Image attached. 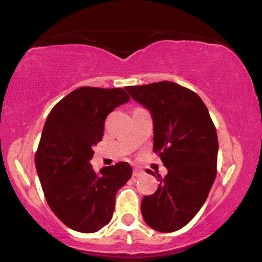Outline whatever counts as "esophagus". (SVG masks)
<instances>
[{
    "label": "esophagus",
    "mask_w": 262,
    "mask_h": 262,
    "mask_svg": "<svg viewBox=\"0 0 262 262\" xmlns=\"http://www.w3.org/2000/svg\"><path fill=\"white\" fill-rule=\"evenodd\" d=\"M142 174H143V171L139 168H135L134 169V177H141Z\"/></svg>",
    "instance_id": "esophagus-1"
}]
</instances>
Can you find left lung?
<instances>
[{
	"label": "left lung",
	"instance_id": "obj_1",
	"mask_svg": "<svg viewBox=\"0 0 262 262\" xmlns=\"http://www.w3.org/2000/svg\"><path fill=\"white\" fill-rule=\"evenodd\" d=\"M125 90L150 112L152 150L168 171L159 179L158 190L142 200V215L151 229L173 232L185 226L208 198L216 176L215 126L199 95L173 81Z\"/></svg>",
	"mask_w": 262,
	"mask_h": 262
}]
</instances>
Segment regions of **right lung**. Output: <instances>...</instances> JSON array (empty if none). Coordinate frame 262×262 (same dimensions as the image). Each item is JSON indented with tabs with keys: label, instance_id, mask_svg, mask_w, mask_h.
Here are the masks:
<instances>
[{
	"label": "right lung",
	"instance_id": "right-lung-1",
	"mask_svg": "<svg viewBox=\"0 0 262 262\" xmlns=\"http://www.w3.org/2000/svg\"><path fill=\"white\" fill-rule=\"evenodd\" d=\"M128 101L120 88L83 86L63 97L44 124L35 156L37 174L50 209L78 232H96L111 222L117 191L132 176L127 162L98 173L90 164L107 115Z\"/></svg>",
	"mask_w": 262,
	"mask_h": 262
}]
</instances>
